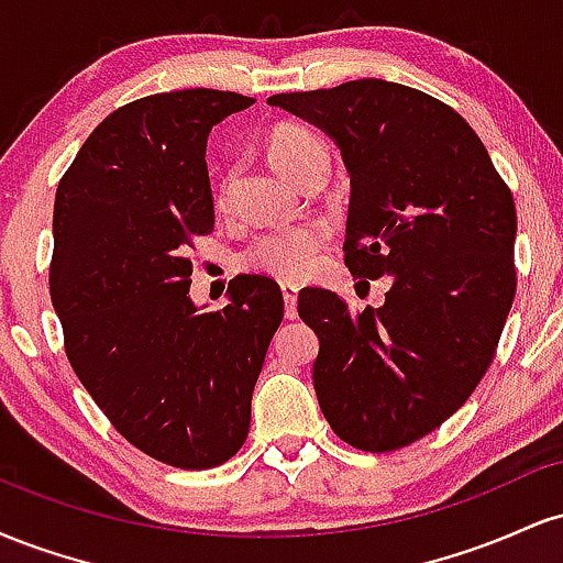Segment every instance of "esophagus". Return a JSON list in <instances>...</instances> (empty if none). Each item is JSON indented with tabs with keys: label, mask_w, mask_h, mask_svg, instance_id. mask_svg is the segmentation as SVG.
I'll return each instance as SVG.
<instances>
[{
	"label": "esophagus",
	"mask_w": 563,
	"mask_h": 563,
	"mask_svg": "<svg viewBox=\"0 0 563 563\" xmlns=\"http://www.w3.org/2000/svg\"><path fill=\"white\" fill-rule=\"evenodd\" d=\"M283 290V303H286V318L288 320H296V303H299V288L290 286V283H283L280 286Z\"/></svg>",
	"instance_id": "obj_1"
}]
</instances>
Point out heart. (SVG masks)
Instances as JSON below:
<instances>
[{
    "label": "heart",
    "instance_id": "heart-1",
    "mask_svg": "<svg viewBox=\"0 0 563 563\" xmlns=\"http://www.w3.org/2000/svg\"><path fill=\"white\" fill-rule=\"evenodd\" d=\"M269 156L277 169L286 172L290 179H299L303 172L322 161L328 164V151L322 140L303 126L277 129L269 137ZM224 192H228V179L219 187V198H224ZM325 238L328 232L320 224L264 232L243 251V264L256 273L280 277V280H296L312 267Z\"/></svg>",
    "mask_w": 563,
    "mask_h": 563
}]
</instances>
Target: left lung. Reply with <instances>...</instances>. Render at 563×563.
<instances>
[{
  "label": "left lung",
  "instance_id": "8db88e82",
  "mask_svg": "<svg viewBox=\"0 0 563 563\" xmlns=\"http://www.w3.org/2000/svg\"><path fill=\"white\" fill-rule=\"evenodd\" d=\"M267 102L341 147L352 183L344 262L354 277H391L378 309L325 288L299 294V318L320 339L322 416L357 450L407 448L493 363L516 294L514 196L466 119L421 89L357 79Z\"/></svg>",
  "mask_w": 563,
  "mask_h": 563
}]
</instances>
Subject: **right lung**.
<instances>
[{
    "label": "right lung",
    "mask_w": 563,
    "mask_h": 563,
    "mask_svg": "<svg viewBox=\"0 0 563 563\" xmlns=\"http://www.w3.org/2000/svg\"><path fill=\"white\" fill-rule=\"evenodd\" d=\"M254 97L147 95L89 134L55 192L49 296L84 389L126 442L174 468H214L243 448L251 394L283 320L264 275L230 303L190 299L192 238L214 230L206 140Z\"/></svg>",
    "instance_id": "obj_1"
}]
</instances>
